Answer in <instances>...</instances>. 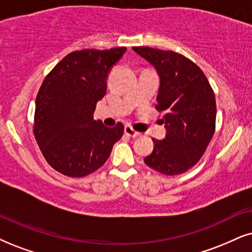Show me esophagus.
<instances>
[{
  "label": "esophagus",
  "mask_w": 252,
  "mask_h": 252,
  "mask_svg": "<svg viewBox=\"0 0 252 252\" xmlns=\"http://www.w3.org/2000/svg\"><path fill=\"white\" fill-rule=\"evenodd\" d=\"M124 133H126V136L132 137V138H135V137L139 136V132H137L136 130H133L132 126H129V124H126V126H124Z\"/></svg>",
  "instance_id": "esophagus-1"
}]
</instances>
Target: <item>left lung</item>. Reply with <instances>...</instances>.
Masks as SVG:
<instances>
[{
    "label": "left lung",
    "mask_w": 252,
    "mask_h": 252,
    "mask_svg": "<svg viewBox=\"0 0 252 252\" xmlns=\"http://www.w3.org/2000/svg\"><path fill=\"white\" fill-rule=\"evenodd\" d=\"M133 51L155 66L160 76L156 109L163 113L166 137L154 139L149 167L178 176L193 167L207 150L215 132L216 102L201 68L173 51L133 46Z\"/></svg>",
    "instance_id": "left-lung-1"
}]
</instances>
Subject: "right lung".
Here are the masks:
<instances>
[{
    "instance_id": "add662e5",
    "label": "right lung",
    "mask_w": 252,
    "mask_h": 252,
    "mask_svg": "<svg viewBox=\"0 0 252 252\" xmlns=\"http://www.w3.org/2000/svg\"><path fill=\"white\" fill-rule=\"evenodd\" d=\"M126 47L73 51L45 76L36 97L33 135L44 158L63 176L93 173L109 158L123 136L94 121L97 101L107 92V76Z\"/></svg>"
}]
</instances>
